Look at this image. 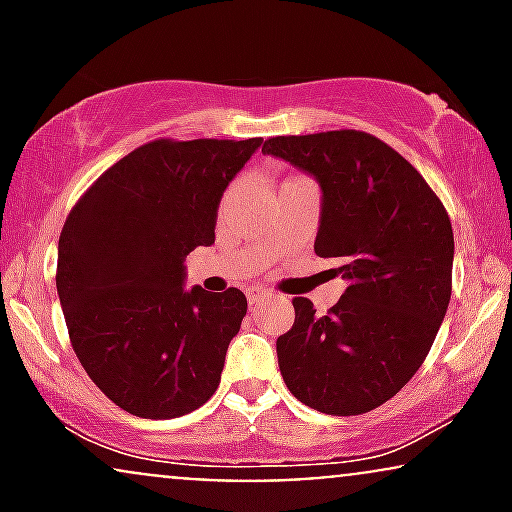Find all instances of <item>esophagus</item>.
<instances>
[{"label": "esophagus", "instance_id": "obj_1", "mask_svg": "<svg viewBox=\"0 0 512 512\" xmlns=\"http://www.w3.org/2000/svg\"><path fill=\"white\" fill-rule=\"evenodd\" d=\"M245 296H248L250 305H257L264 301V296H267V289H262V286H252V289L245 291Z\"/></svg>", "mask_w": 512, "mask_h": 512}]
</instances>
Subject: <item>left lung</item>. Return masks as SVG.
<instances>
[{
  "label": "left lung",
  "mask_w": 512,
  "mask_h": 512,
  "mask_svg": "<svg viewBox=\"0 0 512 512\" xmlns=\"http://www.w3.org/2000/svg\"><path fill=\"white\" fill-rule=\"evenodd\" d=\"M264 154L320 182L315 255L337 257L346 291L327 315L293 298L296 322L276 339L298 402L356 416L395 397L421 368L452 291L450 216L404 156L356 129L272 137Z\"/></svg>",
  "instance_id": "obj_1"
}]
</instances>
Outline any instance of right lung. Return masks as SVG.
<instances>
[{
    "label": "right lung",
    "mask_w": 512,
    "mask_h": 512,
    "mask_svg": "<svg viewBox=\"0 0 512 512\" xmlns=\"http://www.w3.org/2000/svg\"><path fill=\"white\" fill-rule=\"evenodd\" d=\"M255 139H156L110 166L60 233L57 293L76 358L105 397L142 419L202 407L248 313L243 291L185 289V257L214 243L228 182Z\"/></svg>",
    "instance_id": "right-lung-1"
}]
</instances>
